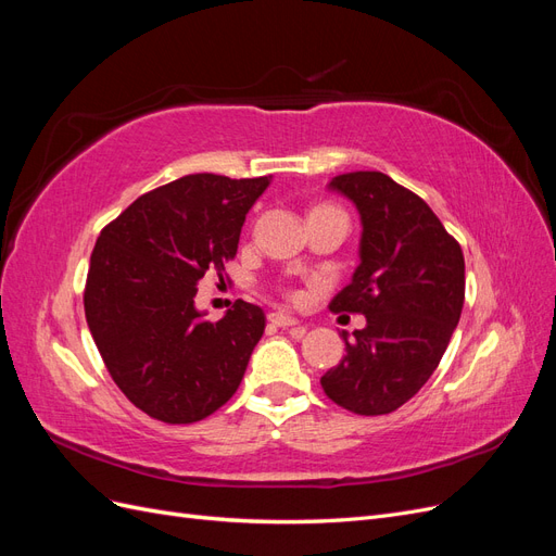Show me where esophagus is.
I'll return each mask as SVG.
<instances>
[{"instance_id": "1", "label": "esophagus", "mask_w": 556, "mask_h": 556, "mask_svg": "<svg viewBox=\"0 0 556 556\" xmlns=\"http://www.w3.org/2000/svg\"><path fill=\"white\" fill-rule=\"evenodd\" d=\"M268 323L276 325V327H294V325H299V319L292 317L290 313L274 311V313H268Z\"/></svg>"}]
</instances>
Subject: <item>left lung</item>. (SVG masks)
Wrapping results in <instances>:
<instances>
[{
	"mask_svg": "<svg viewBox=\"0 0 556 556\" xmlns=\"http://www.w3.org/2000/svg\"><path fill=\"white\" fill-rule=\"evenodd\" d=\"M329 188L362 215L359 266L331 299L366 327L323 376L325 394L357 415H387L410 401L441 364L464 306V252L422 197L380 172L336 176Z\"/></svg>",
	"mask_w": 556,
	"mask_h": 556,
	"instance_id": "obj_1",
	"label": "left lung"
}]
</instances>
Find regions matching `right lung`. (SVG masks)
<instances>
[{
  "mask_svg": "<svg viewBox=\"0 0 556 556\" xmlns=\"http://www.w3.org/2000/svg\"><path fill=\"white\" fill-rule=\"evenodd\" d=\"M266 185L268 176H182L141 194L99 233L83 292L88 327L113 382L160 422H199L239 390L264 311L237 299L211 323L194 296L208 271L227 276Z\"/></svg>",
  "mask_w": 556,
  "mask_h": 556,
  "instance_id": "add662e5",
  "label": "right lung"
}]
</instances>
